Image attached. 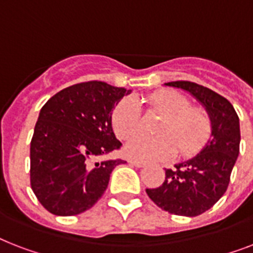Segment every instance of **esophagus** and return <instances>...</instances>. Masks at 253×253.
Segmentation results:
<instances>
[{
    "mask_svg": "<svg viewBox=\"0 0 253 253\" xmlns=\"http://www.w3.org/2000/svg\"><path fill=\"white\" fill-rule=\"evenodd\" d=\"M128 163H131V164H132V166L138 167V168H142V167L146 166V163L139 162V160H132V159H131V160H128Z\"/></svg>",
    "mask_w": 253,
    "mask_h": 253,
    "instance_id": "obj_1",
    "label": "esophagus"
}]
</instances>
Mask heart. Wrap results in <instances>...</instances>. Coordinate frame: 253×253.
Masks as SVG:
<instances>
[{"label": "heart", "instance_id": "1", "mask_svg": "<svg viewBox=\"0 0 253 253\" xmlns=\"http://www.w3.org/2000/svg\"><path fill=\"white\" fill-rule=\"evenodd\" d=\"M150 106L166 114L158 136L139 134L127 142L126 154L140 162L170 159L178 150L182 158L204 148L212 132V119L206 109L193 106L192 101L176 90H159L150 95ZM111 125L117 136L130 138L143 127V113L138 99H121L111 113Z\"/></svg>", "mask_w": 253, "mask_h": 253}]
</instances>
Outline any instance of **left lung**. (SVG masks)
I'll use <instances>...</instances> for the list:
<instances>
[{"label": "left lung", "mask_w": 253, "mask_h": 253, "mask_svg": "<svg viewBox=\"0 0 253 253\" xmlns=\"http://www.w3.org/2000/svg\"><path fill=\"white\" fill-rule=\"evenodd\" d=\"M166 85L188 90L206 107L212 119V139L197 156L166 169L162 186L146 192L162 210L197 216L212 208L227 190L239 155V117L228 99L209 87L192 81Z\"/></svg>", "instance_id": "left-lung-1"}]
</instances>
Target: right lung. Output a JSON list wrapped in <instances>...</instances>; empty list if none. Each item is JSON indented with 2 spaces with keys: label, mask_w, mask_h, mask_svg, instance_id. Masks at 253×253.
Instances as JSON below:
<instances>
[{
  "label": "right lung",
  "mask_w": 253,
  "mask_h": 253,
  "mask_svg": "<svg viewBox=\"0 0 253 253\" xmlns=\"http://www.w3.org/2000/svg\"><path fill=\"white\" fill-rule=\"evenodd\" d=\"M130 90L87 81L52 95L42 107L30 147V184L55 215L84 212L103 196L113 169L105 160L122 143L111 128V111Z\"/></svg>",
  "instance_id": "add662e5"
}]
</instances>
